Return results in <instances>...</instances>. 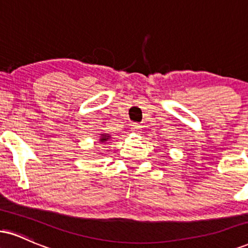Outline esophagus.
Instances as JSON below:
<instances>
[{
  "label": "esophagus",
  "mask_w": 248,
  "mask_h": 248,
  "mask_svg": "<svg viewBox=\"0 0 248 248\" xmlns=\"http://www.w3.org/2000/svg\"><path fill=\"white\" fill-rule=\"evenodd\" d=\"M141 124H132V130L133 132H139V130H141Z\"/></svg>",
  "instance_id": "obj_1"
}]
</instances>
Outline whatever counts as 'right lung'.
I'll return each mask as SVG.
<instances>
[{
	"instance_id": "right-lung-1",
	"label": "right lung",
	"mask_w": 248,
	"mask_h": 248,
	"mask_svg": "<svg viewBox=\"0 0 248 248\" xmlns=\"http://www.w3.org/2000/svg\"><path fill=\"white\" fill-rule=\"evenodd\" d=\"M107 140H109V136L108 135H104V134H101V137H100V142H106Z\"/></svg>"
}]
</instances>
